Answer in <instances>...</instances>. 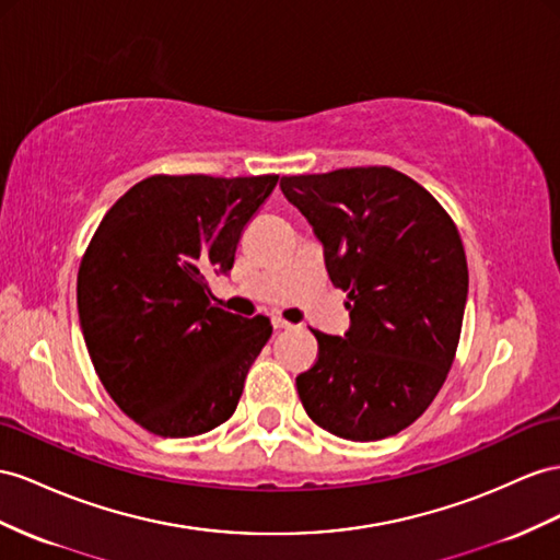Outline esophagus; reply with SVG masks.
<instances>
[{"label": "esophagus", "mask_w": 560, "mask_h": 560, "mask_svg": "<svg viewBox=\"0 0 560 560\" xmlns=\"http://www.w3.org/2000/svg\"><path fill=\"white\" fill-rule=\"evenodd\" d=\"M271 324H275V328H295V324L285 322L283 317H271Z\"/></svg>", "instance_id": "esophagus-1"}]
</instances>
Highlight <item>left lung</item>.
<instances>
[{
    "label": "left lung",
    "mask_w": 560,
    "mask_h": 560,
    "mask_svg": "<svg viewBox=\"0 0 560 560\" xmlns=\"http://www.w3.org/2000/svg\"><path fill=\"white\" fill-rule=\"evenodd\" d=\"M324 243L350 328L319 342L295 378L307 417L354 442L397 435L430 407L454 364L468 265L454 220L419 182L385 165L281 177Z\"/></svg>",
    "instance_id": "obj_1"
}]
</instances>
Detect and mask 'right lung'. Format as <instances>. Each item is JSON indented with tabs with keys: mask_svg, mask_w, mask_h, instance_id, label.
Returning a JSON list of instances; mask_svg holds the SVG:
<instances>
[{
	"mask_svg": "<svg viewBox=\"0 0 560 560\" xmlns=\"http://www.w3.org/2000/svg\"><path fill=\"white\" fill-rule=\"evenodd\" d=\"M279 175H153L104 214L78 271V314L98 381L135 423L191 438L236 411L269 317L214 305L243 229Z\"/></svg>",
	"mask_w": 560,
	"mask_h": 560,
	"instance_id": "add662e5",
	"label": "right lung"
}]
</instances>
